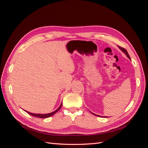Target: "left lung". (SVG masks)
<instances>
[{"label":"left lung","instance_id":"left-lung-1","mask_svg":"<svg viewBox=\"0 0 148 148\" xmlns=\"http://www.w3.org/2000/svg\"><path fill=\"white\" fill-rule=\"evenodd\" d=\"M119 48L121 49V50H122L124 53H125V54L127 55V56L128 57V59H130V56H129V54L128 53V52H127V51L126 49H124V48H123V47H120V46H119ZM92 114H93V113H92ZM94 114V115H96V114ZM97 116H98V117H100L99 115H97Z\"/></svg>","mask_w":148,"mask_h":148}]
</instances>
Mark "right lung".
Masks as SVG:
<instances>
[{"label": "right lung", "mask_w": 148, "mask_h": 148, "mask_svg": "<svg viewBox=\"0 0 148 148\" xmlns=\"http://www.w3.org/2000/svg\"><path fill=\"white\" fill-rule=\"evenodd\" d=\"M62 102L61 103V104H60V107H59V108H58V109H57L56 110H55L54 112H53L49 113V114H32V113H30V112H27V111H26V112H28V114H30L31 115L34 116V117H38V118H42V119H44V118H47V117H51V116H52L53 115H54V114H55L56 112H57L59 111V110L60 109L61 107H62Z\"/></svg>", "instance_id": "1"}]
</instances>
